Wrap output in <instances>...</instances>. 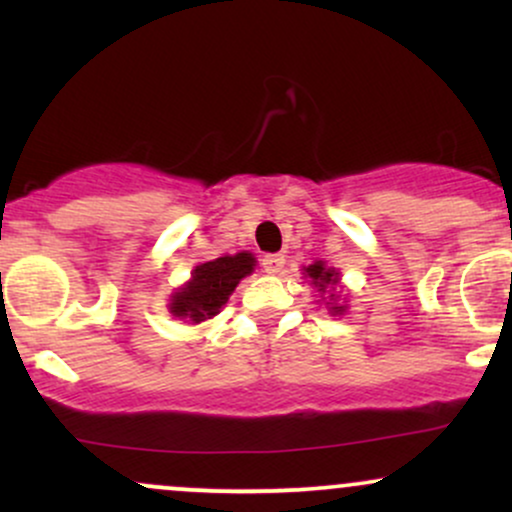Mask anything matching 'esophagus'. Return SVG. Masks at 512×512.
<instances>
[{
  "instance_id": "obj_1",
  "label": "esophagus",
  "mask_w": 512,
  "mask_h": 512,
  "mask_svg": "<svg viewBox=\"0 0 512 512\" xmlns=\"http://www.w3.org/2000/svg\"><path fill=\"white\" fill-rule=\"evenodd\" d=\"M284 264H286L284 255H264L262 260V267L267 274H279L281 269H284Z\"/></svg>"
}]
</instances>
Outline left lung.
I'll use <instances>...</instances> for the list:
<instances>
[{"instance_id":"obj_1","label":"left lung","mask_w":512,"mask_h":512,"mask_svg":"<svg viewBox=\"0 0 512 512\" xmlns=\"http://www.w3.org/2000/svg\"><path fill=\"white\" fill-rule=\"evenodd\" d=\"M303 276L310 281V286H315L320 293V301H325L330 315H344L349 310V303L342 298V274L339 269L327 267V262L317 260L308 267H303Z\"/></svg>"}]
</instances>
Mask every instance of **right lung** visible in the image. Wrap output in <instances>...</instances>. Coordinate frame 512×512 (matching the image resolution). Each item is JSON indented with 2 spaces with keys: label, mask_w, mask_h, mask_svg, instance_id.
<instances>
[{
  "label": "right lung",
  "mask_w": 512,
  "mask_h": 512,
  "mask_svg": "<svg viewBox=\"0 0 512 512\" xmlns=\"http://www.w3.org/2000/svg\"><path fill=\"white\" fill-rule=\"evenodd\" d=\"M255 267V255L248 250L197 264L192 269L190 279L180 289L170 293V315L185 320L187 325H199V322L211 320V317L221 313V308L226 305L228 296L236 291L240 279L255 272Z\"/></svg>",
  "instance_id": "add662e5"
}]
</instances>
